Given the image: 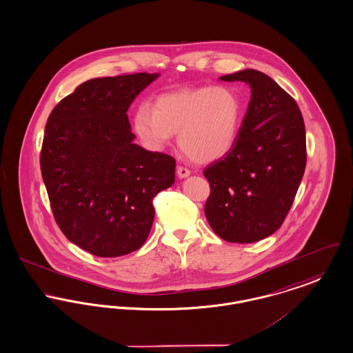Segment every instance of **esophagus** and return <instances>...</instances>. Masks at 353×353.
Instances as JSON below:
<instances>
[{
	"label": "esophagus",
	"mask_w": 353,
	"mask_h": 353,
	"mask_svg": "<svg viewBox=\"0 0 353 353\" xmlns=\"http://www.w3.org/2000/svg\"><path fill=\"white\" fill-rule=\"evenodd\" d=\"M190 174V170L187 169V168H184V166H177V176L180 177V179H185Z\"/></svg>",
	"instance_id": "1"
}]
</instances>
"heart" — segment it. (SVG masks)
Wrapping results in <instances>:
<instances>
[{
	"mask_svg": "<svg viewBox=\"0 0 353 353\" xmlns=\"http://www.w3.org/2000/svg\"><path fill=\"white\" fill-rule=\"evenodd\" d=\"M243 106L228 88H196L161 94L154 104L141 105L133 129L150 150H163L173 134L181 152L194 163L208 164L227 156L236 144Z\"/></svg>",
	"mask_w": 353,
	"mask_h": 353,
	"instance_id": "heart-1",
	"label": "heart"
}]
</instances>
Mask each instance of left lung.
<instances>
[{
  "label": "left lung",
  "instance_id": "left-lung-1",
  "mask_svg": "<svg viewBox=\"0 0 353 353\" xmlns=\"http://www.w3.org/2000/svg\"><path fill=\"white\" fill-rule=\"evenodd\" d=\"M220 80L248 83L250 101L232 150L204 169V210L217 236L249 244L274 233L290 212L307 164L305 125L296 101L265 73L245 69Z\"/></svg>",
  "mask_w": 353,
  "mask_h": 353
}]
</instances>
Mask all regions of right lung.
<instances>
[{
	"label": "right lung",
	"instance_id": "right-lung-1",
	"mask_svg": "<svg viewBox=\"0 0 353 353\" xmlns=\"http://www.w3.org/2000/svg\"><path fill=\"white\" fill-rule=\"evenodd\" d=\"M159 73L93 79L52 110L42 180L66 239L99 257L137 250L150 232L153 197L174 183L176 160L133 143L128 109Z\"/></svg>",
	"mask_w": 353,
	"mask_h": 353
}]
</instances>
